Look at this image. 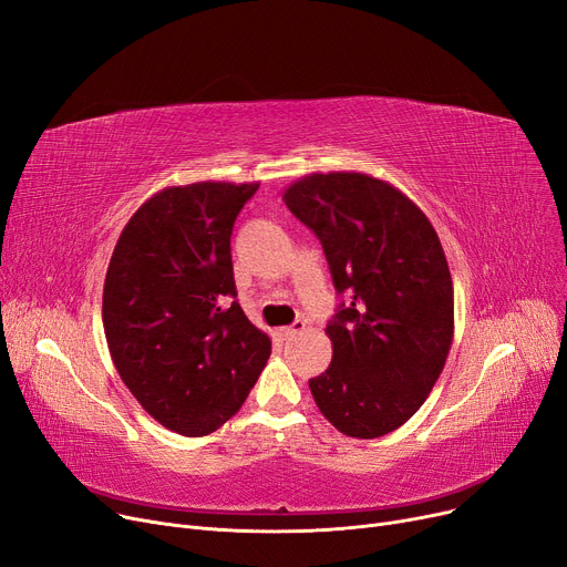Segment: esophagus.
Returning <instances> with one entry per match:
<instances>
[{"label":"esophagus","mask_w":567,"mask_h":567,"mask_svg":"<svg viewBox=\"0 0 567 567\" xmlns=\"http://www.w3.org/2000/svg\"><path fill=\"white\" fill-rule=\"evenodd\" d=\"M303 329H306V321H303V319H296L291 326H285V329H278L276 336H278L280 340H289V338H293L296 333H301Z\"/></svg>","instance_id":"obj_1"}]
</instances>
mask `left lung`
Masks as SVG:
<instances>
[{
  "mask_svg": "<svg viewBox=\"0 0 567 567\" xmlns=\"http://www.w3.org/2000/svg\"><path fill=\"white\" fill-rule=\"evenodd\" d=\"M282 199L321 241L338 293L333 361L310 379L336 430L377 439L423 406L455 333L453 278L427 216L363 172L308 174Z\"/></svg>",
  "mask_w": 567,
  "mask_h": 567,
  "instance_id": "1",
  "label": "left lung"
}]
</instances>
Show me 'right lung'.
Returning <instances> with one entry per match:
<instances>
[{"label": "right lung", "instance_id": "1", "mask_svg": "<svg viewBox=\"0 0 567 567\" xmlns=\"http://www.w3.org/2000/svg\"><path fill=\"white\" fill-rule=\"evenodd\" d=\"M257 188H163L126 223L107 264L112 363L142 409L176 434L206 436L225 425L271 355V340L231 301L229 238Z\"/></svg>", "mask_w": 567, "mask_h": 567}]
</instances>
